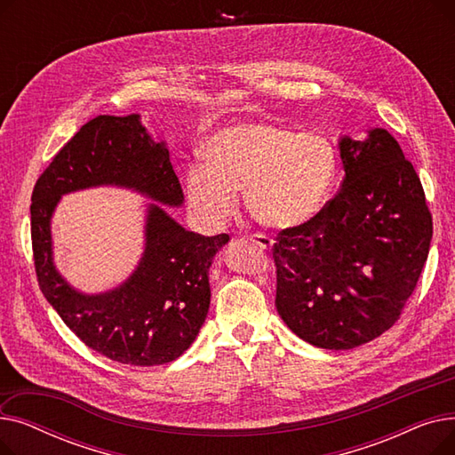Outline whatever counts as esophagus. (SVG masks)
Wrapping results in <instances>:
<instances>
[{"instance_id":"1","label":"esophagus","mask_w":455,"mask_h":455,"mask_svg":"<svg viewBox=\"0 0 455 455\" xmlns=\"http://www.w3.org/2000/svg\"><path fill=\"white\" fill-rule=\"evenodd\" d=\"M249 240L252 243H256L258 247H261V249H271L273 247V240H271L269 235H266V234H252Z\"/></svg>"}]
</instances>
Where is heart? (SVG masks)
<instances>
[{"mask_svg": "<svg viewBox=\"0 0 455 455\" xmlns=\"http://www.w3.org/2000/svg\"><path fill=\"white\" fill-rule=\"evenodd\" d=\"M204 164L186 173L188 199L212 225L225 223L243 191L252 218L271 228L302 225L326 206L339 175L333 143L275 124H237L215 132Z\"/></svg>", "mask_w": 455, "mask_h": 455, "instance_id": "1", "label": "heart"}]
</instances>
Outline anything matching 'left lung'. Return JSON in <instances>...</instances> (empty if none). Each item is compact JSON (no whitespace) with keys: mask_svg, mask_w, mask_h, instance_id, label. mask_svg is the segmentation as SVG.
I'll return each mask as SVG.
<instances>
[{"mask_svg":"<svg viewBox=\"0 0 455 455\" xmlns=\"http://www.w3.org/2000/svg\"><path fill=\"white\" fill-rule=\"evenodd\" d=\"M345 179L273 245L276 309L309 345L348 350L381 336L417 288L434 234L413 164L386 129L341 138Z\"/></svg>","mask_w":455,"mask_h":455,"instance_id":"left-lung-1","label":"left lung"}]
</instances>
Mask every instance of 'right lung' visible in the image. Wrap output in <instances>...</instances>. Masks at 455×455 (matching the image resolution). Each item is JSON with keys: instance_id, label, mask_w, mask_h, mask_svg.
Wrapping results in <instances>:
<instances>
[{"instance_id": "right-lung-1", "label": "right lung", "mask_w": 455, "mask_h": 455, "mask_svg": "<svg viewBox=\"0 0 455 455\" xmlns=\"http://www.w3.org/2000/svg\"><path fill=\"white\" fill-rule=\"evenodd\" d=\"M125 186L153 201L180 206V182L165 143H155L140 116H95L53 156L31 197V240L38 285L64 324L112 362L153 367L177 360L206 319L208 269L228 234L201 235L149 204L146 251L119 288L83 295L59 275L52 256V215L69 191Z\"/></svg>"}]
</instances>
